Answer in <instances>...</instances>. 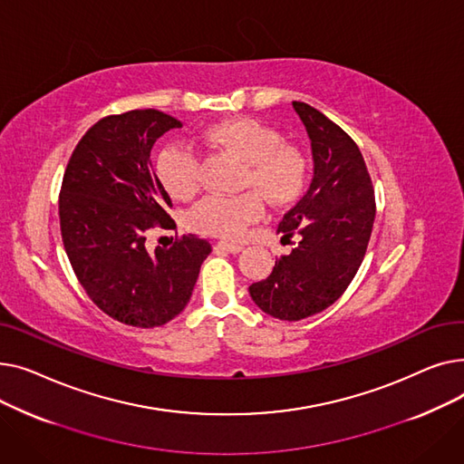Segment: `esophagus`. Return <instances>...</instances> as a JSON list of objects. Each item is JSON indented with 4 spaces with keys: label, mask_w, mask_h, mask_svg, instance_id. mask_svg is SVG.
Returning <instances> with one entry per match:
<instances>
[{
    "label": "esophagus",
    "mask_w": 464,
    "mask_h": 464,
    "mask_svg": "<svg viewBox=\"0 0 464 464\" xmlns=\"http://www.w3.org/2000/svg\"><path fill=\"white\" fill-rule=\"evenodd\" d=\"M216 250H226L229 254H238L242 252V246L240 245H235V242H226V240H219L216 245Z\"/></svg>",
    "instance_id": "34e87169"
}]
</instances>
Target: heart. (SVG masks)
Listing matches in <instances>:
<instances>
[{"instance_id":"obj_1","label":"heart","mask_w":464,"mask_h":464,"mask_svg":"<svg viewBox=\"0 0 464 464\" xmlns=\"http://www.w3.org/2000/svg\"><path fill=\"white\" fill-rule=\"evenodd\" d=\"M201 140L245 163L242 186L257 189L273 205L295 201L306 182V160L299 149L282 142V135L254 118H229L210 124ZM156 175L170 198L186 201L199 189V160L180 144H169L156 160ZM263 214L256 191L235 198L210 195L189 212V224L205 233L238 238Z\"/></svg>"}]
</instances>
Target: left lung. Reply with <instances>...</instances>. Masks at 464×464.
<instances>
[{"label":"left lung","instance_id":"left-lung-1","mask_svg":"<svg viewBox=\"0 0 464 464\" xmlns=\"http://www.w3.org/2000/svg\"><path fill=\"white\" fill-rule=\"evenodd\" d=\"M294 109L310 139L314 177L278 233H297L299 245L248 287L265 314L284 322L304 320L344 294L367 252L376 214L372 182L353 139L318 109L301 102Z\"/></svg>","mask_w":464,"mask_h":464}]
</instances>
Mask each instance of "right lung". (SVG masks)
<instances>
[{"label": "right lung", "mask_w": 464, "mask_h": 464, "mask_svg": "<svg viewBox=\"0 0 464 464\" xmlns=\"http://www.w3.org/2000/svg\"><path fill=\"white\" fill-rule=\"evenodd\" d=\"M175 128L180 120L156 109L100 120L72 150L60 191L62 238L79 282L112 320L140 329L177 318L212 252L193 235L146 248L154 224L175 226L150 161L154 142Z\"/></svg>", "instance_id": "add662e5"}]
</instances>
